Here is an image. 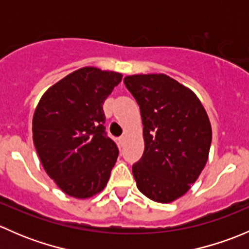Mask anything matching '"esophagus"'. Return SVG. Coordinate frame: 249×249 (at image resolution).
I'll return each mask as SVG.
<instances>
[{
  "label": "esophagus",
  "mask_w": 249,
  "mask_h": 249,
  "mask_svg": "<svg viewBox=\"0 0 249 249\" xmlns=\"http://www.w3.org/2000/svg\"><path fill=\"white\" fill-rule=\"evenodd\" d=\"M124 143H125V136L119 137V144H120V147H123V145H124Z\"/></svg>",
  "instance_id": "esophagus-1"
}]
</instances>
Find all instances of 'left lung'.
Listing matches in <instances>:
<instances>
[{"mask_svg":"<svg viewBox=\"0 0 249 249\" xmlns=\"http://www.w3.org/2000/svg\"><path fill=\"white\" fill-rule=\"evenodd\" d=\"M124 84L141 110L144 152L132 165L137 188L150 200L175 201L205 167L212 129L196 95L166 74H134Z\"/></svg>","mask_w":249,"mask_h":249,"instance_id":"8db88e82","label":"left lung"}]
</instances>
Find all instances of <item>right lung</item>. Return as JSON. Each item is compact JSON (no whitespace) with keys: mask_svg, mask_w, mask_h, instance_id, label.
Masks as SVG:
<instances>
[{"mask_svg":"<svg viewBox=\"0 0 249 249\" xmlns=\"http://www.w3.org/2000/svg\"><path fill=\"white\" fill-rule=\"evenodd\" d=\"M122 77L83 67L50 87L37 105L32 119L37 154L70 196L87 199L107 185L119 150L107 136L102 106Z\"/></svg>","mask_w":249,"mask_h":249,"instance_id":"obj_1","label":"right lung"}]
</instances>
